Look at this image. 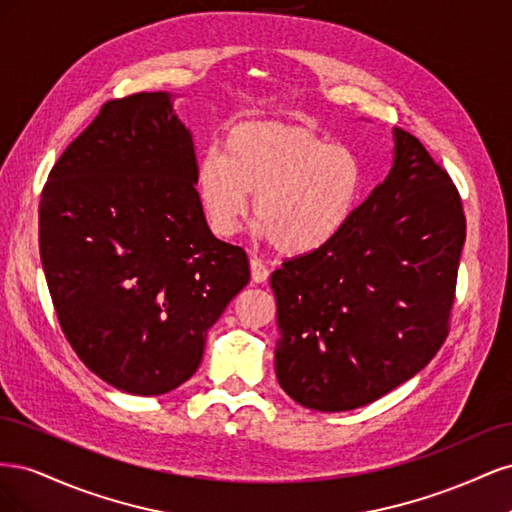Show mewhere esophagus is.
Here are the masks:
<instances>
[{"label": "esophagus", "mask_w": 512, "mask_h": 512, "mask_svg": "<svg viewBox=\"0 0 512 512\" xmlns=\"http://www.w3.org/2000/svg\"><path fill=\"white\" fill-rule=\"evenodd\" d=\"M250 271H252V282L254 284H265L269 280V269L262 260L252 258L250 260Z\"/></svg>", "instance_id": "34e87169"}]
</instances>
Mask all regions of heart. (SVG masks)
Returning a JSON list of instances; mask_svg holds the SVG:
<instances>
[{
	"instance_id": "obj_1",
	"label": "heart",
	"mask_w": 512,
	"mask_h": 512,
	"mask_svg": "<svg viewBox=\"0 0 512 512\" xmlns=\"http://www.w3.org/2000/svg\"><path fill=\"white\" fill-rule=\"evenodd\" d=\"M365 190V170L346 145L286 121H243L196 170L209 228L232 237L254 196L260 235L288 256L312 254L346 228Z\"/></svg>"
}]
</instances>
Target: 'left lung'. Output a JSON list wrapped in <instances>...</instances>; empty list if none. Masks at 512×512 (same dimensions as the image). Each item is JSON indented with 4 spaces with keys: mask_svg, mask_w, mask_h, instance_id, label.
I'll return each mask as SVG.
<instances>
[{
    "mask_svg": "<svg viewBox=\"0 0 512 512\" xmlns=\"http://www.w3.org/2000/svg\"><path fill=\"white\" fill-rule=\"evenodd\" d=\"M389 177L346 228L273 271L275 374L297 404L344 412L418 374L451 331L466 215L446 170L395 128Z\"/></svg>",
    "mask_w": 512,
    "mask_h": 512,
    "instance_id": "8db88e82",
    "label": "left lung"
}]
</instances>
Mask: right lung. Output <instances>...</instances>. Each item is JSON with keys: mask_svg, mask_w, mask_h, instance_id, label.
Masks as SVG:
<instances>
[{"mask_svg": "<svg viewBox=\"0 0 512 512\" xmlns=\"http://www.w3.org/2000/svg\"><path fill=\"white\" fill-rule=\"evenodd\" d=\"M190 132L162 91L102 104L40 198V258L59 327L98 378L162 395L194 376L207 331L250 282L213 237Z\"/></svg>", "mask_w": 512, "mask_h": 512, "instance_id": "add662e5", "label": "right lung"}]
</instances>
